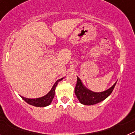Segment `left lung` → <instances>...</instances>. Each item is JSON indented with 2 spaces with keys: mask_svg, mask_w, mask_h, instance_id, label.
Segmentation results:
<instances>
[{
  "mask_svg": "<svg viewBox=\"0 0 135 135\" xmlns=\"http://www.w3.org/2000/svg\"><path fill=\"white\" fill-rule=\"evenodd\" d=\"M115 82L110 88L102 92H94L87 89L83 84L82 80L77 76V83L75 87V94L80 103L86 105H92L99 103L101 101L105 99L108 97L110 95L114 87H115Z\"/></svg>",
  "mask_w": 135,
  "mask_h": 135,
  "instance_id": "1",
  "label": "left lung"
}]
</instances>
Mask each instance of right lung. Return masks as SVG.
<instances>
[{
    "label": "right lung",
    "instance_id": "1",
    "mask_svg": "<svg viewBox=\"0 0 135 135\" xmlns=\"http://www.w3.org/2000/svg\"><path fill=\"white\" fill-rule=\"evenodd\" d=\"M64 79V78H61V79L57 80L56 82L53 86V87L51 88V90L48 93L45 95V96L39 97V98H36V99H29V98H26L24 97L21 96V97L26 101V103L28 104L31 105L35 106V107H40V108H43V107H46V106L49 105L51 103L52 101H53V98L55 96V91L56 86H57L58 82L61 81L62 80Z\"/></svg>",
    "mask_w": 135,
    "mask_h": 135
}]
</instances>
